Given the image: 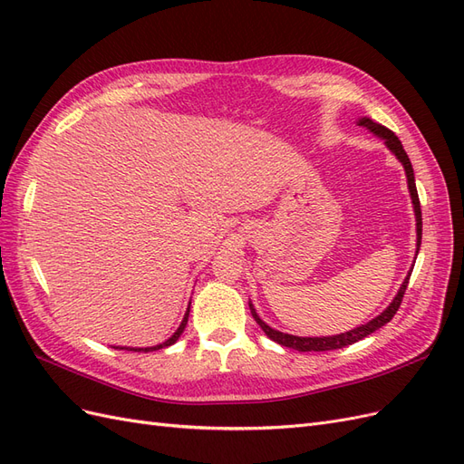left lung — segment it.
Instances as JSON below:
<instances>
[{
    "mask_svg": "<svg viewBox=\"0 0 464 464\" xmlns=\"http://www.w3.org/2000/svg\"><path fill=\"white\" fill-rule=\"evenodd\" d=\"M358 125H362V128H366L368 131H372L373 135H377L379 139H383L387 149L395 154V157L399 159V162L402 164L404 168V174H406V184H409V191H411V199H412V205H414V215H416V254L420 251V242H422V210H420V199H418V191H416V181H414V170H412V164H411V159L409 154L404 152L399 137L392 133L391 130H387L385 125L377 123L370 118H360L356 121ZM412 273V271H411ZM411 273L406 275V278L402 280V285L397 292V296L392 298V302L385 307V310L379 314L377 317H373L372 321H368L366 325H360L353 331H346V333H341V334H331V336H296V334H288V333H280L273 327L266 325V323L257 315L254 304L249 302V310H251V315H254V319L257 321V325L265 331V334L269 336L271 341L283 344V346H288V348H294L298 350V353H323V350H336V348H344L348 344H354L358 341H362L363 336L372 334L373 331L382 329L385 323H389L392 319V315L397 314V310L401 307V302H402V296L406 292V286H409V278H411Z\"/></svg>",
    "mask_w": 464,
    "mask_h": 464,
    "instance_id": "1",
    "label": "left lung"
}]
</instances>
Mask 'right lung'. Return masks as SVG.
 <instances>
[{"instance_id":"right-lung-1","label":"right lung","mask_w":464,"mask_h":464,"mask_svg":"<svg viewBox=\"0 0 464 464\" xmlns=\"http://www.w3.org/2000/svg\"><path fill=\"white\" fill-rule=\"evenodd\" d=\"M191 304V302H189ZM188 317H189V305H188V310H186V315H184V319H181V323H179V327L176 329V333L170 336V339H166L164 343H160V344H157V346H147V348H131V346H114V348H120V350H135V353H152V350H160V348H166V346H170V344H174L178 339H179V334L184 333V329H186V325H188Z\"/></svg>"}]
</instances>
